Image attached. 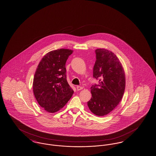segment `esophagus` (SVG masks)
<instances>
[{
    "mask_svg": "<svg viewBox=\"0 0 156 156\" xmlns=\"http://www.w3.org/2000/svg\"><path fill=\"white\" fill-rule=\"evenodd\" d=\"M76 89H77V90H81V89H83V87H80V86H77Z\"/></svg>",
    "mask_w": 156,
    "mask_h": 156,
    "instance_id": "1",
    "label": "esophagus"
}]
</instances>
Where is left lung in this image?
I'll use <instances>...</instances> for the list:
<instances>
[{"label":"left lung","instance_id":"8db88e82","mask_svg":"<svg viewBox=\"0 0 156 156\" xmlns=\"http://www.w3.org/2000/svg\"><path fill=\"white\" fill-rule=\"evenodd\" d=\"M96 60L93 77L98 84L92 85V98L88 101L89 109L98 116H105L116 108L124 94L125 75L115 54L106 49L95 51Z\"/></svg>","mask_w":156,"mask_h":156}]
</instances>
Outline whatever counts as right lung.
<instances>
[{
	"label": "right lung",
	"mask_w": 156,
	"mask_h": 156,
	"mask_svg": "<svg viewBox=\"0 0 156 156\" xmlns=\"http://www.w3.org/2000/svg\"><path fill=\"white\" fill-rule=\"evenodd\" d=\"M73 52L59 49L46 54L39 62L33 81V91L40 107L49 113L58 112L71 98L73 90L67 80L66 63Z\"/></svg>",
	"instance_id": "add662e5"
}]
</instances>
